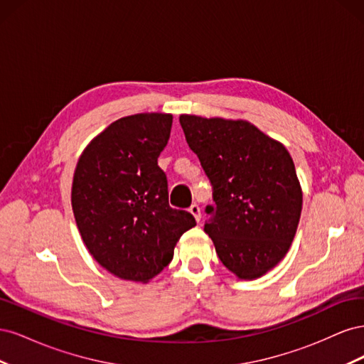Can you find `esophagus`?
<instances>
[{"label": "esophagus", "instance_id": "1", "mask_svg": "<svg viewBox=\"0 0 364 364\" xmlns=\"http://www.w3.org/2000/svg\"><path fill=\"white\" fill-rule=\"evenodd\" d=\"M190 214L196 218V222H199L200 220V217H202V214H200V208H199V205H196V203H193L191 206H190Z\"/></svg>", "mask_w": 364, "mask_h": 364}]
</instances>
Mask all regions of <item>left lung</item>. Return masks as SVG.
<instances>
[{"instance_id": "left-lung-1", "label": "left lung", "mask_w": 364, "mask_h": 364, "mask_svg": "<svg viewBox=\"0 0 364 364\" xmlns=\"http://www.w3.org/2000/svg\"><path fill=\"white\" fill-rule=\"evenodd\" d=\"M179 121L214 188L205 232L238 279L261 278L287 255L302 213L289 150L246 119L182 114Z\"/></svg>"}]
</instances>
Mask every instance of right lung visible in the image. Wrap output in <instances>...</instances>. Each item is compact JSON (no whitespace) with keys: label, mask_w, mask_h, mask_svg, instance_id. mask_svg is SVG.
I'll use <instances>...</instances> for the list:
<instances>
[{"label":"right lung","mask_w":364,"mask_h":364,"mask_svg":"<svg viewBox=\"0 0 364 364\" xmlns=\"http://www.w3.org/2000/svg\"><path fill=\"white\" fill-rule=\"evenodd\" d=\"M171 114L123 117L91 139L77 161L71 205L87 252L114 277L146 284L173 259L194 217L168 205L158 158Z\"/></svg>","instance_id":"1"}]
</instances>
